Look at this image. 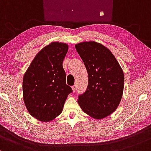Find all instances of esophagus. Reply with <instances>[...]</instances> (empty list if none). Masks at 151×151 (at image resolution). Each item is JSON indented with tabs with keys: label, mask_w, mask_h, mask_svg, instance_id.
Here are the masks:
<instances>
[{
	"label": "esophagus",
	"mask_w": 151,
	"mask_h": 151,
	"mask_svg": "<svg viewBox=\"0 0 151 151\" xmlns=\"http://www.w3.org/2000/svg\"><path fill=\"white\" fill-rule=\"evenodd\" d=\"M72 89L73 91V92H75V91H76V90H77V86H76V85H74L72 87Z\"/></svg>",
	"instance_id": "34e87169"
}]
</instances>
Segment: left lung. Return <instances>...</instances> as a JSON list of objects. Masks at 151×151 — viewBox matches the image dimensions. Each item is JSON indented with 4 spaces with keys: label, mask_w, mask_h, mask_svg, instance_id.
Returning a JSON list of instances; mask_svg holds the SVG:
<instances>
[{
    "label": "left lung",
    "mask_w": 151,
    "mask_h": 151,
    "mask_svg": "<svg viewBox=\"0 0 151 151\" xmlns=\"http://www.w3.org/2000/svg\"><path fill=\"white\" fill-rule=\"evenodd\" d=\"M75 47L88 74V87L78 102L86 114L102 119L114 112L121 102L123 70L109 49L101 43L83 42Z\"/></svg>",
    "instance_id": "8db88e82"
}]
</instances>
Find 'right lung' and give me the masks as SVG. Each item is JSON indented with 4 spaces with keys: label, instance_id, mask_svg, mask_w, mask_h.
<instances>
[{
    "label": "right lung",
    "instance_id": "1",
    "mask_svg": "<svg viewBox=\"0 0 151 151\" xmlns=\"http://www.w3.org/2000/svg\"><path fill=\"white\" fill-rule=\"evenodd\" d=\"M67 44L53 42L35 55L23 79L25 107L35 118L43 122L60 114L73 90L65 82L63 61L68 52Z\"/></svg>",
    "mask_w": 151,
    "mask_h": 151
}]
</instances>
